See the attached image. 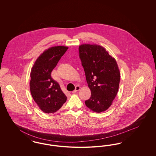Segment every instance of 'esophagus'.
I'll list each match as a JSON object with an SVG mask.
<instances>
[{
    "label": "esophagus",
    "mask_w": 156,
    "mask_h": 156,
    "mask_svg": "<svg viewBox=\"0 0 156 156\" xmlns=\"http://www.w3.org/2000/svg\"><path fill=\"white\" fill-rule=\"evenodd\" d=\"M80 88H81V87H80V86H78V85L76 86V87H75V89L74 90V91H73V93H75V92H77V91L80 90Z\"/></svg>",
    "instance_id": "esophagus-1"
}]
</instances>
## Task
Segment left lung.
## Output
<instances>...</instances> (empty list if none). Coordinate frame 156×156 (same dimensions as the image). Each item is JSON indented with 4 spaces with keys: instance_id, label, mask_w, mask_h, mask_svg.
Listing matches in <instances>:
<instances>
[{
    "instance_id": "left-lung-1",
    "label": "left lung",
    "mask_w": 156,
    "mask_h": 156,
    "mask_svg": "<svg viewBox=\"0 0 156 156\" xmlns=\"http://www.w3.org/2000/svg\"><path fill=\"white\" fill-rule=\"evenodd\" d=\"M80 58L91 95L85 101L92 111L100 113L111 105L119 89L120 74L115 59L97 44L79 46Z\"/></svg>"
}]
</instances>
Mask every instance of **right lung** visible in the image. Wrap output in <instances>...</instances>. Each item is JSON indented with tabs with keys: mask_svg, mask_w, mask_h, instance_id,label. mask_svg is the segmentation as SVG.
Masks as SVG:
<instances>
[{
	"mask_svg": "<svg viewBox=\"0 0 156 156\" xmlns=\"http://www.w3.org/2000/svg\"><path fill=\"white\" fill-rule=\"evenodd\" d=\"M68 48L66 46H55L46 50L31 69V94L40 109L46 113L57 111L67 101V97L51 74Z\"/></svg>",
	"mask_w": 156,
	"mask_h": 156,
	"instance_id": "add662e5",
	"label": "right lung"
}]
</instances>
